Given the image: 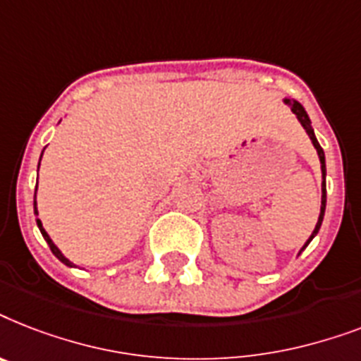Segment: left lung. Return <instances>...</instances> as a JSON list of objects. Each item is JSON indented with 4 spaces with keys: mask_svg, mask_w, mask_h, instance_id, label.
<instances>
[{
    "mask_svg": "<svg viewBox=\"0 0 361 361\" xmlns=\"http://www.w3.org/2000/svg\"><path fill=\"white\" fill-rule=\"evenodd\" d=\"M283 102L289 106L290 109H293V114L296 115V119L300 121V125L304 126V130L307 132V135H310L311 143H313V147L317 149V154H319V160H321V171H322V199H321V214H319V221H317L315 229H313V233H311V236L307 238V242L304 244V247L300 250V252H304L305 247H307V244H310L313 238H315V235L319 233V229H321L322 226V218H324V210H326V160H324V151H322V147L319 145V141H317L315 137V132H313V128H311V121H310V115L305 114L304 106L298 102V100H293V99H283Z\"/></svg>",
    "mask_w": 361,
    "mask_h": 361,
    "instance_id": "8db88e82",
    "label": "left lung"
}]
</instances>
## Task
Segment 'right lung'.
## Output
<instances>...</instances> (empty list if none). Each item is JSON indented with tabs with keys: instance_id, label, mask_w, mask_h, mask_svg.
Masks as SVG:
<instances>
[{
	"instance_id": "right-lung-1",
	"label": "right lung",
	"mask_w": 361,
	"mask_h": 361,
	"mask_svg": "<svg viewBox=\"0 0 361 361\" xmlns=\"http://www.w3.org/2000/svg\"><path fill=\"white\" fill-rule=\"evenodd\" d=\"M40 158H42V154H40ZM39 166H40V162H39ZM33 209H35V214L39 216V212H37V201H33ZM37 226H39L40 233H42V236H44V240L48 242V246H50L51 253H54V255H56V257L59 259V261H61L63 264H66V267H74V264H72V262L68 261V259H66L65 255H63L61 250H59V247H57L56 244H54V242H51V238H50V236H48V233H46V231H44V227H42V221H40L39 218H37Z\"/></svg>"
}]
</instances>
